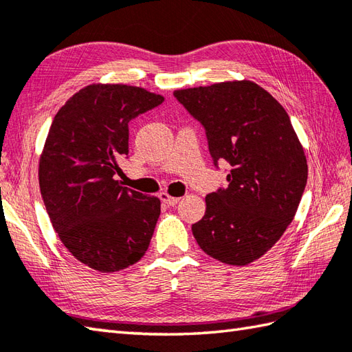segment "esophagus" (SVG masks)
<instances>
[{
	"label": "esophagus",
	"instance_id": "34e87169",
	"mask_svg": "<svg viewBox=\"0 0 352 352\" xmlns=\"http://www.w3.org/2000/svg\"><path fill=\"white\" fill-rule=\"evenodd\" d=\"M160 199L163 201L164 204L166 206H175V204H178L180 203V198H177V197H169L168 193H160Z\"/></svg>",
	"mask_w": 352,
	"mask_h": 352
}]
</instances>
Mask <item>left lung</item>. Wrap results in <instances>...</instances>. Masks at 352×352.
<instances>
[{
	"label": "left lung",
	"mask_w": 352,
	"mask_h": 352,
	"mask_svg": "<svg viewBox=\"0 0 352 352\" xmlns=\"http://www.w3.org/2000/svg\"><path fill=\"white\" fill-rule=\"evenodd\" d=\"M204 126L213 164H230L228 186L206 197L192 226L198 245L227 265L260 258L294 221L307 184V160L281 104L252 81L175 91Z\"/></svg>",
	"instance_id": "8db88e82"
}]
</instances>
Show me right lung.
I'll list each match as a JSON object with an SVG mask.
<instances>
[{"mask_svg": "<svg viewBox=\"0 0 352 352\" xmlns=\"http://www.w3.org/2000/svg\"><path fill=\"white\" fill-rule=\"evenodd\" d=\"M164 101L142 87L91 85L57 111L39 163L52 227L74 257L101 272L136 263L151 241L160 199L122 188L129 124Z\"/></svg>", "mask_w": 352, "mask_h": 352, "instance_id": "right-lung-1", "label": "right lung"}]
</instances>
